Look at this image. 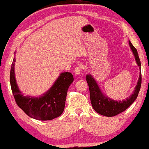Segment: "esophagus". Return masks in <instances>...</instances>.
<instances>
[{"label":"esophagus","mask_w":149,"mask_h":149,"mask_svg":"<svg viewBox=\"0 0 149 149\" xmlns=\"http://www.w3.org/2000/svg\"><path fill=\"white\" fill-rule=\"evenodd\" d=\"M82 65L76 66V68H75V70H74L75 74L77 75V76H79L80 74H81L82 73Z\"/></svg>","instance_id":"1"}]
</instances>
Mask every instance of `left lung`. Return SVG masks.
I'll use <instances>...</instances> for the list:
<instances>
[{"label": "left lung", "instance_id": "8db88e82", "mask_svg": "<svg viewBox=\"0 0 149 149\" xmlns=\"http://www.w3.org/2000/svg\"><path fill=\"white\" fill-rule=\"evenodd\" d=\"M129 44L131 48L132 53L135 55L136 62L140 68L141 62L137 49L134 47L130 42H129ZM86 80H87L89 85L91 103H92V105L94 110L101 115L105 116H114L126 110L136 100L141 88V73H140V74H139V80H138L133 94L130 97L126 98V100H123V101L119 102L114 101L113 100H111L110 98L103 96L101 90H100L99 87H98L97 83L91 75H87Z\"/></svg>", "mask_w": 149, "mask_h": 149}]
</instances>
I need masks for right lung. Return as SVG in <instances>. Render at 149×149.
Masks as SVG:
<instances>
[{"label":"right lung","mask_w":149,"mask_h":149,"mask_svg":"<svg viewBox=\"0 0 149 149\" xmlns=\"http://www.w3.org/2000/svg\"><path fill=\"white\" fill-rule=\"evenodd\" d=\"M14 62L10 70V85L17 105L30 117L47 121L58 117L63 112L68 89L73 81L72 73H61L55 84L43 96L39 98L23 96L16 83L14 76Z\"/></svg>","instance_id":"add662e5"}]
</instances>
